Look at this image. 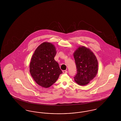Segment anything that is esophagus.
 Returning <instances> with one entry per match:
<instances>
[{
	"label": "esophagus",
	"mask_w": 121,
	"mask_h": 121,
	"mask_svg": "<svg viewBox=\"0 0 121 121\" xmlns=\"http://www.w3.org/2000/svg\"><path fill=\"white\" fill-rule=\"evenodd\" d=\"M63 73H68V71H66V70H63Z\"/></svg>",
	"instance_id": "esophagus-1"
}]
</instances>
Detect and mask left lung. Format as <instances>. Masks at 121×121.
Instances as JSON below:
<instances>
[{"mask_svg": "<svg viewBox=\"0 0 121 121\" xmlns=\"http://www.w3.org/2000/svg\"><path fill=\"white\" fill-rule=\"evenodd\" d=\"M73 57L77 69L74 80L78 85L85 86L97 75V58L89 48L83 46H79L75 50Z\"/></svg>", "mask_w": 121, "mask_h": 121, "instance_id": "8db88e82", "label": "left lung"}]
</instances>
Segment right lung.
<instances>
[{
  "label": "right lung",
  "instance_id": "add662e5",
  "mask_svg": "<svg viewBox=\"0 0 121 121\" xmlns=\"http://www.w3.org/2000/svg\"><path fill=\"white\" fill-rule=\"evenodd\" d=\"M56 54L55 46L50 43L44 42L37 47L31 58L30 74L35 82L42 87L51 86L63 73L54 59Z\"/></svg>",
  "mask_w": 121,
  "mask_h": 121
}]
</instances>
